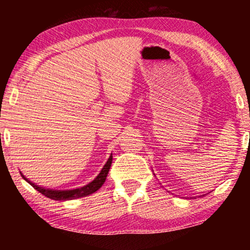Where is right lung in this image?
Here are the masks:
<instances>
[{
	"mask_svg": "<svg viewBox=\"0 0 250 250\" xmlns=\"http://www.w3.org/2000/svg\"><path fill=\"white\" fill-rule=\"evenodd\" d=\"M111 162H113V154H110V156H109L108 161L104 165V167L102 168V170L100 171V174L97 175L95 179L91 181L90 183H88L87 186H83L81 188L71 189V190H54V189H47V188L40 187V186H37L35 183H33L31 181L28 180L27 177L21 173V171H20V173H21V176L23 177V179L27 181L30 186H33L37 191H40V193L44 195V196L56 201H67V200H74V199H79V197L88 196V195L95 193L96 190H99V189L102 187L103 183H104L105 179H107V175H108L109 169H110Z\"/></svg>",
	"mask_w": 250,
	"mask_h": 250,
	"instance_id": "obj_1",
	"label": "right lung"
}]
</instances>
